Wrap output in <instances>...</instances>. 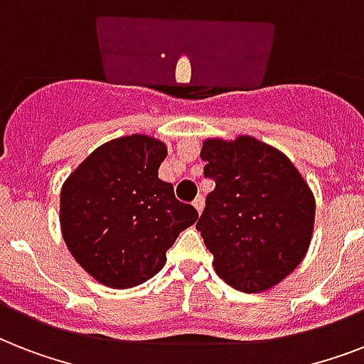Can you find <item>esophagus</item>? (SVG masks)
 <instances>
[{"instance_id": "34e87169", "label": "esophagus", "mask_w": 364, "mask_h": 364, "mask_svg": "<svg viewBox=\"0 0 364 364\" xmlns=\"http://www.w3.org/2000/svg\"><path fill=\"white\" fill-rule=\"evenodd\" d=\"M193 205L196 208V211H198V213H202V210H204V196H202V194H200V196H196V200L193 202Z\"/></svg>"}]
</instances>
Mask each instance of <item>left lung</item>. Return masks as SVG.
<instances>
[{"label":"left lung","instance_id":"1","mask_svg":"<svg viewBox=\"0 0 364 364\" xmlns=\"http://www.w3.org/2000/svg\"><path fill=\"white\" fill-rule=\"evenodd\" d=\"M204 176L215 181L196 223L217 276L243 293L283 282L308 253L316 198L291 160L251 136L210 137Z\"/></svg>","mask_w":364,"mask_h":364}]
</instances>
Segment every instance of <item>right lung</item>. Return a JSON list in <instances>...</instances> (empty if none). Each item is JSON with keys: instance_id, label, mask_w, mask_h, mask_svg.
Instances as JSON below:
<instances>
[{"instance_id": "1", "label": "right lung", "mask_w": 364, "mask_h": 364, "mask_svg": "<svg viewBox=\"0 0 364 364\" xmlns=\"http://www.w3.org/2000/svg\"><path fill=\"white\" fill-rule=\"evenodd\" d=\"M166 143L134 134L111 139L71 171L60 193V227L73 259L115 289L136 287L166 264V251L198 211L159 179Z\"/></svg>"}]
</instances>
